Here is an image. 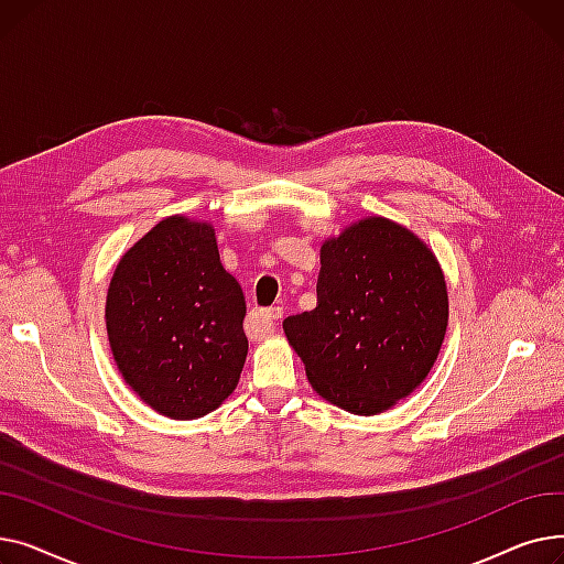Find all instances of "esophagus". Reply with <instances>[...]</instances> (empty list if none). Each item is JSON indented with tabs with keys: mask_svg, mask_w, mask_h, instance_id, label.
Masks as SVG:
<instances>
[{
	"mask_svg": "<svg viewBox=\"0 0 564 564\" xmlns=\"http://www.w3.org/2000/svg\"><path fill=\"white\" fill-rule=\"evenodd\" d=\"M281 315H283V308H281V306L256 311V313L249 317V327H251L253 334H260V336L274 334V327H276V322L281 319Z\"/></svg>",
	"mask_w": 564,
	"mask_h": 564,
	"instance_id": "1",
	"label": "esophagus"
}]
</instances>
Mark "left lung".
I'll use <instances>...</instances> for the list:
<instances>
[{"label":"left lung","instance_id":"8db88e82","mask_svg":"<svg viewBox=\"0 0 564 564\" xmlns=\"http://www.w3.org/2000/svg\"><path fill=\"white\" fill-rule=\"evenodd\" d=\"M317 306L283 322L311 387L377 416L416 391L448 329V285L434 251L398 221L364 217L319 247Z\"/></svg>","mask_w":564,"mask_h":564}]
</instances>
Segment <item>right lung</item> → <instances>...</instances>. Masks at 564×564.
Here are the masks:
<instances>
[{"label":"right lung","instance_id":"obj_1","mask_svg":"<svg viewBox=\"0 0 564 564\" xmlns=\"http://www.w3.org/2000/svg\"><path fill=\"white\" fill-rule=\"evenodd\" d=\"M247 304L219 260L210 221L173 215L118 260L107 290V338L118 372L173 421L215 411L247 361Z\"/></svg>","mask_w":564,"mask_h":564}]
</instances>
